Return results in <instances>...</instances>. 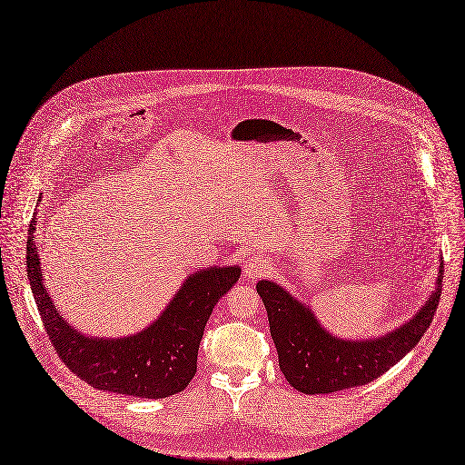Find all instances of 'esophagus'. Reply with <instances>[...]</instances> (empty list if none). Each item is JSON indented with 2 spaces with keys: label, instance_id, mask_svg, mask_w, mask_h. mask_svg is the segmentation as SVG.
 I'll return each mask as SVG.
<instances>
[{
  "label": "esophagus",
  "instance_id": "1",
  "mask_svg": "<svg viewBox=\"0 0 465 465\" xmlns=\"http://www.w3.org/2000/svg\"><path fill=\"white\" fill-rule=\"evenodd\" d=\"M266 272H268V262L264 258L251 256L245 262V268H243L245 277H260V275H264Z\"/></svg>",
  "mask_w": 465,
  "mask_h": 465
}]
</instances>
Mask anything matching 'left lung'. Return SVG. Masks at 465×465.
Returning <instances> with one entry per match:
<instances>
[{
    "mask_svg": "<svg viewBox=\"0 0 465 465\" xmlns=\"http://www.w3.org/2000/svg\"><path fill=\"white\" fill-rule=\"evenodd\" d=\"M442 266L437 289L411 322L395 332L367 341H344L322 331L312 312L272 281H258L279 367L291 386L302 393H334L380 378L405 357L431 325L442 287Z\"/></svg>",
    "mask_w": 465,
    "mask_h": 465,
    "instance_id": "left-lung-1",
    "label": "left lung"
}]
</instances>
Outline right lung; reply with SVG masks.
I'll return each instance as SVG.
<instances>
[{
	"label": "right lung",
	"mask_w": 465,
	"mask_h": 465,
	"mask_svg": "<svg viewBox=\"0 0 465 465\" xmlns=\"http://www.w3.org/2000/svg\"><path fill=\"white\" fill-rule=\"evenodd\" d=\"M35 218L28 230L26 272L45 332L64 365L93 388L143 399L183 391L197 372V350L216 302L241 275L239 268H207L190 275L159 319L129 338H87L58 315L35 251Z\"/></svg>",
	"instance_id": "1"
}]
</instances>
